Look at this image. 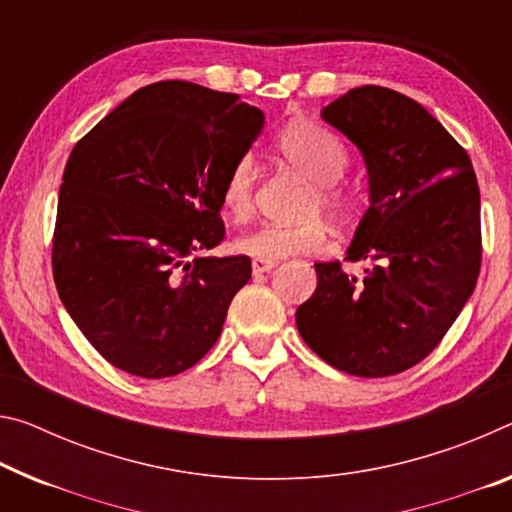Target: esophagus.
<instances>
[{"label":"esophagus","instance_id":"obj_1","mask_svg":"<svg viewBox=\"0 0 512 512\" xmlns=\"http://www.w3.org/2000/svg\"><path fill=\"white\" fill-rule=\"evenodd\" d=\"M275 266V262H271V259H253V273H266L271 271Z\"/></svg>","mask_w":512,"mask_h":512}]
</instances>
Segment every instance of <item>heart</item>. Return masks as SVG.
Segmentation results:
<instances>
[{
  "mask_svg": "<svg viewBox=\"0 0 512 512\" xmlns=\"http://www.w3.org/2000/svg\"><path fill=\"white\" fill-rule=\"evenodd\" d=\"M278 152L291 168L310 180L312 193L307 198L305 214L323 212L337 221H348L355 214L358 198L353 191L339 184L348 168V152L335 134L312 123H296L282 129ZM257 168L250 152L239 154L227 170L221 200L227 214L237 221H246L255 207ZM328 227L319 218L300 225L266 223L237 239L239 253L255 259H282L289 255H314L328 246Z\"/></svg>",
  "mask_w": 512,
  "mask_h": 512,
  "instance_id": "obj_1",
  "label": "heart"
}]
</instances>
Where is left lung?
<instances>
[{"label": "left lung", "mask_w": 512, "mask_h": 512, "mask_svg": "<svg viewBox=\"0 0 512 512\" xmlns=\"http://www.w3.org/2000/svg\"><path fill=\"white\" fill-rule=\"evenodd\" d=\"M321 118L358 145L369 209L342 262H316V291L296 310L305 344L351 376L415 367L442 342L481 271V193L462 145L419 102L360 86Z\"/></svg>", "instance_id": "8db88e82"}]
</instances>
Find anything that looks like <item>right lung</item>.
Masks as SVG:
<instances>
[{"label":"right lung","instance_id":"1","mask_svg":"<svg viewBox=\"0 0 512 512\" xmlns=\"http://www.w3.org/2000/svg\"><path fill=\"white\" fill-rule=\"evenodd\" d=\"M264 113L239 95L157 81L100 120L63 170L52 239L56 291L113 367L168 378L216 344L250 257H212L221 189Z\"/></svg>","mask_w":512,"mask_h":512}]
</instances>
